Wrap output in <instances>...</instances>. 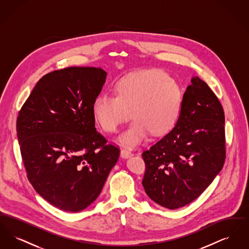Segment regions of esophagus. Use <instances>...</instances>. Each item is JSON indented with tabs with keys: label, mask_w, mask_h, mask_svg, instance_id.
<instances>
[{
	"label": "esophagus",
	"mask_w": 249,
	"mask_h": 249,
	"mask_svg": "<svg viewBox=\"0 0 249 249\" xmlns=\"http://www.w3.org/2000/svg\"><path fill=\"white\" fill-rule=\"evenodd\" d=\"M120 155H121L122 158H129L131 156V151L127 147H123L120 150Z\"/></svg>",
	"instance_id": "34e87169"
}]
</instances>
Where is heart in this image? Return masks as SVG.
Returning <instances> with one entry per match:
<instances>
[{
    "label": "heart",
    "instance_id": "1",
    "mask_svg": "<svg viewBox=\"0 0 249 249\" xmlns=\"http://www.w3.org/2000/svg\"><path fill=\"white\" fill-rule=\"evenodd\" d=\"M116 94L101 93L95 98L93 113L102 128L109 132L134 116L119 139L135 145L149 131L160 135L178 120L183 101L178 81L160 70L135 71L123 76L115 85Z\"/></svg>",
    "mask_w": 249,
    "mask_h": 249
}]
</instances>
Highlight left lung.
Masks as SVG:
<instances>
[{
	"label": "left lung",
	"instance_id": "8db88e82",
	"mask_svg": "<svg viewBox=\"0 0 249 249\" xmlns=\"http://www.w3.org/2000/svg\"><path fill=\"white\" fill-rule=\"evenodd\" d=\"M224 125L219 100L207 84L193 77L177 124L142 153L147 196L172 210L197 199L224 165Z\"/></svg>",
	"mask_w": 249,
	"mask_h": 249
}]
</instances>
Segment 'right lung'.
I'll list each match as a JSON object with an SVG mask.
<instances>
[{"instance_id":"1","label":"right lung","mask_w":249,"mask_h":249,"mask_svg":"<svg viewBox=\"0 0 249 249\" xmlns=\"http://www.w3.org/2000/svg\"><path fill=\"white\" fill-rule=\"evenodd\" d=\"M107 72L68 67L45 74L17 119L27 178L45 200L66 212H79L100 195L119 160V146L95 128L93 103Z\"/></svg>"}]
</instances>
